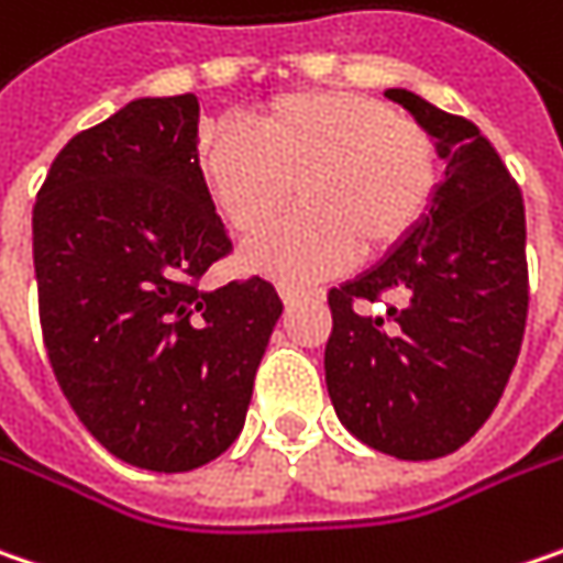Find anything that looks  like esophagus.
Instances as JSON below:
<instances>
[{
    "mask_svg": "<svg viewBox=\"0 0 563 563\" xmlns=\"http://www.w3.org/2000/svg\"><path fill=\"white\" fill-rule=\"evenodd\" d=\"M278 295H282V300H285V307H295L297 300H303V297H307V291H303V288H295V285H282V288H278Z\"/></svg>",
    "mask_w": 563,
    "mask_h": 563,
    "instance_id": "esophagus-1",
    "label": "esophagus"
}]
</instances>
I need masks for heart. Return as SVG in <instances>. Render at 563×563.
<instances>
[{
	"label": "heart",
	"mask_w": 563,
	"mask_h": 563,
	"mask_svg": "<svg viewBox=\"0 0 563 563\" xmlns=\"http://www.w3.org/2000/svg\"><path fill=\"white\" fill-rule=\"evenodd\" d=\"M199 174L221 214L243 231V266L285 285L383 256L406 243L440 189V148L389 103L352 91H297L268 100L253 132L214 126L199 142Z\"/></svg>",
	"instance_id": "b5f03b06"
}]
</instances>
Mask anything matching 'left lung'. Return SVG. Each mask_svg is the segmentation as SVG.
Returning <instances> with one entry per match:
<instances>
[{
	"label": "left lung",
	"mask_w": 563,
	"mask_h": 563,
	"mask_svg": "<svg viewBox=\"0 0 563 563\" xmlns=\"http://www.w3.org/2000/svg\"><path fill=\"white\" fill-rule=\"evenodd\" d=\"M386 98L434 135L446 177L406 243L329 291L325 389L361 443L396 460H437L492 418L520 357L526 209L475 123L406 88ZM383 296L394 303L374 314Z\"/></svg>",
	"instance_id": "left-lung-1"
}]
</instances>
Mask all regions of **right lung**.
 Returning <instances> with one entry per match:
<instances>
[{
  "instance_id": "right-lung-1",
  "label": "right lung",
  "mask_w": 563,
  "mask_h": 563,
  "mask_svg": "<svg viewBox=\"0 0 563 563\" xmlns=\"http://www.w3.org/2000/svg\"><path fill=\"white\" fill-rule=\"evenodd\" d=\"M231 253L199 174V100L139 98L78 132L34 202L43 345L78 421L117 460L189 472L246 421L282 297Z\"/></svg>"
}]
</instances>
